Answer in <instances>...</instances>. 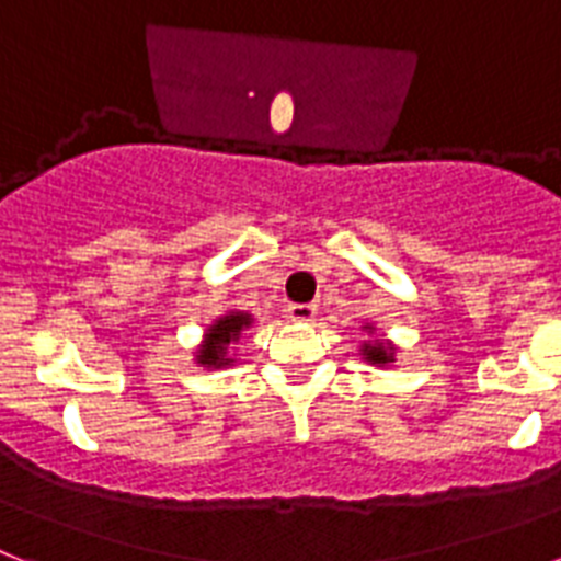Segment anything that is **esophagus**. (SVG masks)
Instances as JSON below:
<instances>
[{"instance_id": "1", "label": "esophagus", "mask_w": 561, "mask_h": 561, "mask_svg": "<svg viewBox=\"0 0 561 561\" xmlns=\"http://www.w3.org/2000/svg\"><path fill=\"white\" fill-rule=\"evenodd\" d=\"M288 317L294 322H310V319L317 317V305L310 302H290L288 305Z\"/></svg>"}]
</instances>
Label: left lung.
<instances>
[{
    "mask_svg": "<svg viewBox=\"0 0 561 561\" xmlns=\"http://www.w3.org/2000/svg\"><path fill=\"white\" fill-rule=\"evenodd\" d=\"M365 359L374 362V365H385V362H393V353L385 351V345H365Z\"/></svg>",
    "mask_w": 561,
    "mask_h": 561,
    "instance_id": "left-lung-1",
    "label": "left lung"
}]
</instances>
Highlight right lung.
<instances>
[{
  "label": "right lung",
  "mask_w": 561,
  "mask_h": 561,
  "mask_svg": "<svg viewBox=\"0 0 561 561\" xmlns=\"http://www.w3.org/2000/svg\"><path fill=\"white\" fill-rule=\"evenodd\" d=\"M248 324H251V319L244 317V313H228V317L219 319V322L210 328L208 342H205L199 351L202 365H214V368H219V365H228L230 359H225L228 345L233 342V339H239V331H242V328H248Z\"/></svg>",
  "instance_id": "1"
}]
</instances>
